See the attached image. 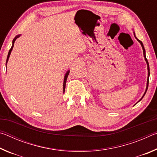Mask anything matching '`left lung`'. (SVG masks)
Here are the masks:
<instances>
[{
	"label": "left lung",
	"instance_id": "obj_1",
	"mask_svg": "<svg viewBox=\"0 0 157 157\" xmlns=\"http://www.w3.org/2000/svg\"><path fill=\"white\" fill-rule=\"evenodd\" d=\"M135 37H136V36H135ZM137 39V38H136ZM137 40H138V41L139 42V43L141 44V46H142V48H143V55H144V57H145V61H146V62H147V70H148V77H147V87H146V91H145V94H144V95H143V96L142 97V98L144 97V95H145V94H146V91H147V88H148V84H149V77H150V66H149V63H148V61H147V58H146V57H145V48H144V46H143V43H142V41H140V40H139V39H137ZM141 98V99H142ZM140 99V100H141ZM139 100V101H140Z\"/></svg>",
	"mask_w": 157,
	"mask_h": 157
}]
</instances>
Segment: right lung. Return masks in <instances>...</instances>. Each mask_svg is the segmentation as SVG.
<instances>
[{
	"label": "right lung",
	"mask_w": 157,
	"mask_h": 157,
	"mask_svg": "<svg viewBox=\"0 0 157 157\" xmlns=\"http://www.w3.org/2000/svg\"><path fill=\"white\" fill-rule=\"evenodd\" d=\"M18 36H20V35H17V36L15 37V38L13 39V41H12V47H11V48L10 49V50H9V52H8V55H7V61H6V63H7V61H8V59H9V57H10V53H11V51L12 50V48H13V47H14V41H15V40L16 39H17ZM69 72H70V71H67V73H66V75H65V77H64V80H63V92L65 91V87H66V79H67V78H68V74H69Z\"/></svg>",
	"instance_id": "add662e5"
}]
</instances>
